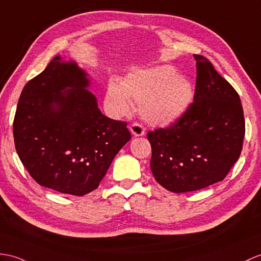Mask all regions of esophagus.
Listing matches in <instances>:
<instances>
[{"mask_svg":"<svg viewBox=\"0 0 261 261\" xmlns=\"http://www.w3.org/2000/svg\"><path fill=\"white\" fill-rule=\"evenodd\" d=\"M130 131H131L132 135L136 136V137L144 136V133H145L144 126H143L142 124H140V123H138V122L132 123V124L130 125Z\"/></svg>","mask_w":261,"mask_h":261,"instance_id":"1","label":"esophagus"}]
</instances>
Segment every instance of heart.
<instances>
[{
  "label": "heart",
  "instance_id": "b5f03b06",
  "mask_svg": "<svg viewBox=\"0 0 261 261\" xmlns=\"http://www.w3.org/2000/svg\"><path fill=\"white\" fill-rule=\"evenodd\" d=\"M195 99V89L188 79L170 65L133 72L122 83L111 81L106 105L116 117L131 111V101L140 105L141 117L148 123L165 126L179 120Z\"/></svg>",
  "mask_w": 261,
  "mask_h": 261
}]
</instances>
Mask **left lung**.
<instances>
[{
  "label": "left lung",
  "instance_id": "1",
  "mask_svg": "<svg viewBox=\"0 0 261 261\" xmlns=\"http://www.w3.org/2000/svg\"><path fill=\"white\" fill-rule=\"evenodd\" d=\"M197 61L195 99L179 120L148 132L156 182L175 193L196 191L226 178L241 153L245 118L231 84L207 58Z\"/></svg>",
  "mask_w": 261,
  "mask_h": 261
}]
</instances>
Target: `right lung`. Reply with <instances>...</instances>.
Wrapping results in <instances>:
<instances>
[{
    "label": "right lung",
    "instance_id": "1",
    "mask_svg": "<svg viewBox=\"0 0 261 261\" xmlns=\"http://www.w3.org/2000/svg\"><path fill=\"white\" fill-rule=\"evenodd\" d=\"M88 74L58 56L30 80L13 122L16 152L40 186L84 196L99 187L131 139L126 123L103 116Z\"/></svg>",
    "mask_w": 261,
    "mask_h": 261
}]
</instances>
